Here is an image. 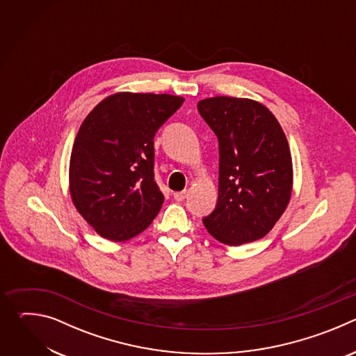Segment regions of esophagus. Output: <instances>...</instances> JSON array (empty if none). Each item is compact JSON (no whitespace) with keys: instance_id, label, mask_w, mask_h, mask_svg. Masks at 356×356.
Wrapping results in <instances>:
<instances>
[{"instance_id":"obj_1","label":"esophagus","mask_w":356,"mask_h":356,"mask_svg":"<svg viewBox=\"0 0 356 356\" xmlns=\"http://www.w3.org/2000/svg\"><path fill=\"white\" fill-rule=\"evenodd\" d=\"M186 195H187L186 191H176V193L173 194V197H175L176 201H183V200L186 198Z\"/></svg>"}]
</instances>
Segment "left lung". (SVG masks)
Here are the masks:
<instances>
[{
  "instance_id": "8db88e82",
  "label": "left lung",
  "mask_w": 356,
  "mask_h": 356,
  "mask_svg": "<svg viewBox=\"0 0 356 356\" xmlns=\"http://www.w3.org/2000/svg\"><path fill=\"white\" fill-rule=\"evenodd\" d=\"M197 108L217 135L220 150L217 206L202 224L231 246L264 238L291 195V155L280 124L248 98H206Z\"/></svg>"
}]
</instances>
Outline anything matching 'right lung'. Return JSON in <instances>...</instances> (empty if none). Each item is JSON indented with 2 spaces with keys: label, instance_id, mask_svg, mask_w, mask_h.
I'll list each match as a JSON object with an SVG mask.
<instances>
[{
  "label": "right lung",
  "instance_id": "add662e5",
  "mask_svg": "<svg viewBox=\"0 0 356 356\" xmlns=\"http://www.w3.org/2000/svg\"><path fill=\"white\" fill-rule=\"evenodd\" d=\"M170 94L117 92L83 121L70 156V194L83 218L114 242L131 239L158 216L154 138L181 107Z\"/></svg>",
  "mask_w": 356,
  "mask_h": 356
}]
</instances>
